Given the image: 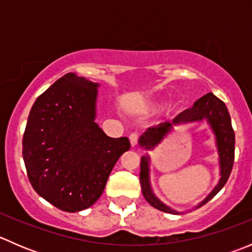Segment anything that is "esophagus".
<instances>
[{"label": "esophagus", "mask_w": 252, "mask_h": 252, "mask_svg": "<svg viewBox=\"0 0 252 252\" xmlns=\"http://www.w3.org/2000/svg\"><path fill=\"white\" fill-rule=\"evenodd\" d=\"M139 133H131L130 134V136H129V140H130V144H131V146H135L136 144H138V141H139Z\"/></svg>", "instance_id": "34e87169"}]
</instances>
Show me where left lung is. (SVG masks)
Segmentation results:
<instances>
[{
    "instance_id": "1",
    "label": "left lung",
    "mask_w": 252,
    "mask_h": 252,
    "mask_svg": "<svg viewBox=\"0 0 252 252\" xmlns=\"http://www.w3.org/2000/svg\"><path fill=\"white\" fill-rule=\"evenodd\" d=\"M207 118L210 122L211 126L215 130L216 136H217L218 150H220V184L215 188L210 196L202 202L205 205L206 202L210 201L220 189L225 185L228 178L232 173L233 163H234V150H235V134L234 129L232 126L230 122L229 112H228L227 106L222 100L213 95L212 93L206 94L201 98L194 103L191 108L184 111L180 113L172 123H163L159 124L158 126H152L149 128L144 134L140 136V146L145 147L146 150L154 149L156 145L166 138L172 131V129L175 126H179L183 123H189V122L201 121V119ZM140 184L142 195L145 200L149 202L152 207L157 208L159 211H163L167 213H177L169 207L164 206L152 194V190L150 188L149 182V157H142L140 163Z\"/></svg>"
}]
</instances>
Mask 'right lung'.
Segmentation results:
<instances>
[{"label":"right lung","instance_id":"right-lung-1","mask_svg":"<svg viewBox=\"0 0 252 252\" xmlns=\"http://www.w3.org/2000/svg\"><path fill=\"white\" fill-rule=\"evenodd\" d=\"M97 84L67 73L36 98L23 136V158L35 191L78 212L95 204L128 138H110L95 123Z\"/></svg>","mask_w":252,"mask_h":252}]
</instances>
